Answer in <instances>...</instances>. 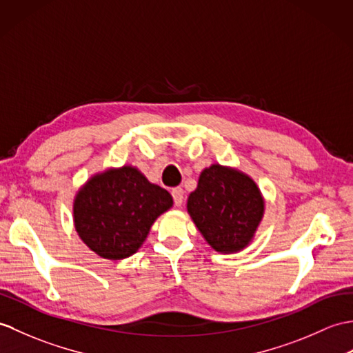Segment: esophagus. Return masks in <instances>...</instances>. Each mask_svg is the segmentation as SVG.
<instances>
[{"label":"esophagus","mask_w":353,"mask_h":353,"mask_svg":"<svg viewBox=\"0 0 353 353\" xmlns=\"http://www.w3.org/2000/svg\"><path fill=\"white\" fill-rule=\"evenodd\" d=\"M171 195H173V200H174V204L177 208L182 206L183 203V190L182 188H174L173 191H171Z\"/></svg>","instance_id":"1"}]
</instances>
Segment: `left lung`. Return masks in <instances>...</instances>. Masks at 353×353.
<instances>
[{"mask_svg":"<svg viewBox=\"0 0 353 353\" xmlns=\"http://www.w3.org/2000/svg\"><path fill=\"white\" fill-rule=\"evenodd\" d=\"M265 201L256 182L241 171L214 163L204 168L188 196V214L218 252H237L251 242Z\"/></svg>","mask_w":353,"mask_h":353,"instance_id":"obj_1","label":"left lung"}]
</instances>
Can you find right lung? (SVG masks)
Instances as JSON below:
<instances>
[{
  "instance_id": "right-lung-1",
  "label": "right lung",
  "mask_w": 353,
  "mask_h": 353,
  "mask_svg": "<svg viewBox=\"0 0 353 353\" xmlns=\"http://www.w3.org/2000/svg\"><path fill=\"white\" fill-rule=\"evenodd\" d=\"M171 206L167 190L125 165L96 174L81 188L73 221L81 239L97 256L121 260L138 251L154 219Z\"/></svg>"
}]
</instances>
